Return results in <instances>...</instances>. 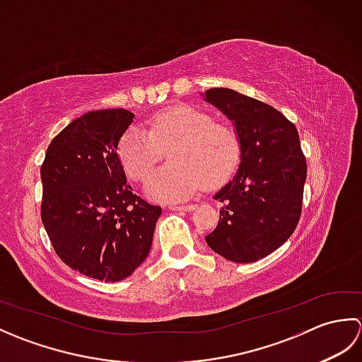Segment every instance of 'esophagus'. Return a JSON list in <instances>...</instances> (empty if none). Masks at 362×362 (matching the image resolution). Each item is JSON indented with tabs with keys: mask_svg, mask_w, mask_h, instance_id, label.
I'll return each mask as SVG.
<instances>
[{
	"mask_svg": "<svg viewBox=\"0 0 362 362\" xmlns=\"http://www.w3.org/2000/svg\"><path fill=\"white\" fill-rule=\"evenodd\" d=\"M169 209L174 211H193L196 209V205H171Z\"/></svg>",
	"mask_w": 362,
	"mask_h": 362,
	"instance_id": "esophagus-1",
	"label": "esophagus"
}]
</instances>
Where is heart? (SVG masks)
Returning a JSON list of instances; mask_svg holds the SVG:
<instances>
[{
  "label": "heart",
  "instance_id": "heart-1",
  "mask_svg": "<svg viewBox=\"0 0 362 362\" xmlns=\"http://www.w3.org/2000/svg\"><path fill=\"white\" fill-rule=\"evenodd\" d=\"M165 152L171 163L149 177L146 191L158 201L177 202L196 194L204 183L209 188L226 183L240 161V140L211 115L182 105L156 115L148 130L129 127L118 143V158L135 182H143Z\"/></svg>",
  "mask_w": 362,
  "mask_h": 362
}]
</instances>
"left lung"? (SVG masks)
Here are the masks:
<instances>
[{
  "label": "left lung",
  "instance_id": "1",
  "mask_svg": "<svg viewBox=\"0 0 362 362\" xmlns=\"http://www.w3.org/2000/svg\"><path fill=\"white\" fill-rule=\"evenodd\" d=\"M202 96L233 122L240 140V166L214 194L219 222L205 241L228 261L252 263L286 243L298 224L306 180L298 132L274 107L235 90Z\"/></svg>",
  "mask_w": 362,
  "mask_h": 362
}]
</instances>
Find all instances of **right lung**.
<instances>
[{"label": "right lung", "mask_w": 362, "mask_h": 362, "mask_svg": "<svg viewBox=\"0 0 362 362\" xmlns=\"http://www.w3.org/2000/svg\"><path fill=\"white\" fill-rule=\"evenodd\" d=\"M135 115L95 110L71 121L49 143L40 169L42 222L66 266L119 281L148 257L161 209L134 194L118 143Z\"/></svg>", "instance_id": "right-lung-1"}]
</instances>
